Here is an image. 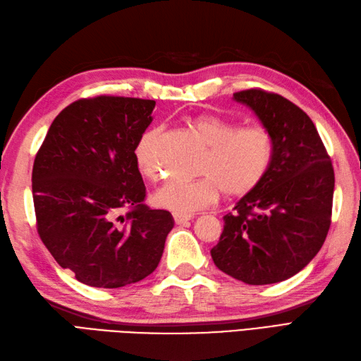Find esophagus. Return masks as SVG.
Wrapping results in <instances>:
<instances>
[{"label":"esophagus","mask_w":361,"mask_h":361,"mask_svg":"<svg viewBox=\"0 0 361 361\" xmlns=\"http://www.w3.org/2000/svg\"><path fill=\"white\" fill-rule=\"evenodd\" d=\"M173 219H174V222H176V225H183V224H187V222H190L191 219H192V216H182V214H173Z\"/></svg>","instance_id":"obj_1"}]
</instances>
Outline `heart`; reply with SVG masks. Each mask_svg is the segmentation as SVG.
Masks as SVG:
<instances>
[{
	"mask_svg": "<svg viewBox=\"0 0 361 361\" xmlns=\"http://www.w3.org/2000/svg\"><path fill=\"white\" fill-rule=\"evenodd\" d=\"M191 127L208 145L195 180L171 179L154 191L153 205L174 214L190 216L208 207L221 195L240 197L248 195L265 178L274 156V142L269 131L259 126L237 127L234 122L213 113L192 118ZM161 130L150 128L135 147L139 173L153 179L159 170L157 140Z\"/></svg>",
	"mask_w": 361,
	"mask_h": 361,
	"instance_id": "1",
	"label": "heart"
}]
</instances>
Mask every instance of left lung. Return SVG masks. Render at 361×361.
Returning a JSON list of instances; mask_svg holds the SVG:
<instances>
[{
	"mask_svg": "<svg viewBox=\"0 0 361 361\" xmlns=\"http://www.w3.org/2000/svg\"><path fill=\"white\" fill-rule=\"evenodd\" d=\"M257 114L274 142L265 178L224 216L211 250L214 265L248 285L293 277L322 248L331 226L334 169L311 118L277 93H234Z\"/></svg>",
	"mask_w": 361,
	"mask_h": 361,
	"instance_id": "1",
	"label": "left lung"
}]
</instances>
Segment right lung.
<instances>
[{
	"instance_id": "right-lung-1",
	"label": "right lung",
	"mask_w": 361,
	"mask_h": 361,
	"mask_svg": "<svg viewBox=\"0 0 361 361\" xmlns=\"http://www.w3.org/2000/svg\"><path fill=\"white\" fill-rule=\"evenodd\" d=\"M156 102L101 94L61 111L37 153L32 192L42 243L61 268L94 288L150 276L174 226L145 204L135 147Z\"/></svg>"
}]
</instances>
